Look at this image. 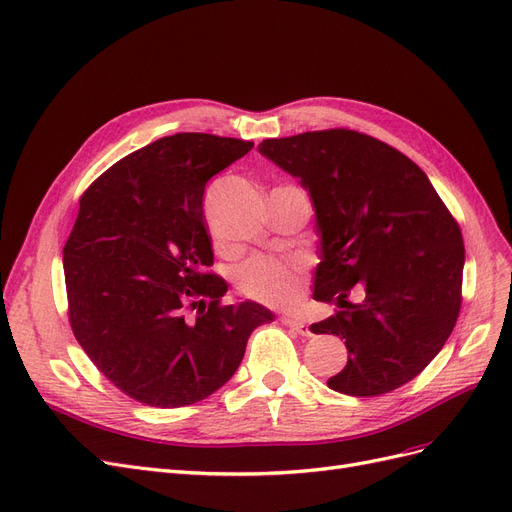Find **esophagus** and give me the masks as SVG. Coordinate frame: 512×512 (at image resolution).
Segmentation results:
<instances>
[{
    "mask_svg": "<svg viewBox=\"0 0 512 512\" xmlns=\"http://www.w3.org/2000/svg\"><path fill=\"white\" fill-rule=\"evenodd\" d=\"M282 322L286 324V327H290L292 331H297V333L303 335V337L312 335V329H309V324L303 322V320H299V318H294V316H282Z\"/></svg>",
    "mask_w": 512,
    "mask_h": 512,
    "instance_id": "obj_1",
    "label": "esophagus"
}]
</instances>
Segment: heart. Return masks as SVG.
I'll use <instances>...</instances> for the list:
<instances>
[{"mask_svg":"<svg viewBox=\"0 0 512 512\" xmlns=\"http://www.w3.org/2000/svg\"><path fill=\"white\" fill-rule=\"evenodd\" d=\"M237 288L254 301L267 305H288L299 294L301 271L292 262L260 256L239 267Z\"/></svg>","mask_w":512,"mask_h":512,"instance_id":"1","label":"heart"}]
</instances>
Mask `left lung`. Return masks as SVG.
Listing matches in <instances>:
<instances>
[{"label": "left lung", "instance_id": "left-lung-1", "mask_svg": "<svg viewBox=\"0 0 512 512\" xmlns=\"http://www.w3.org/2000/svg\"><path fill=\"white\" fill-rule=\"evenodd\" d=\"M260 153L301 179L316 209L320 265L314 299L337 312L312 333L346 339L348 363L329 389L376 397L433 361L461 309L463 239L457 220L408 156L346 128L267 138ZM364 286V301L349 290Z\"/></svg>", "mask_w": 512, "mask_h": 512}]
</instances>
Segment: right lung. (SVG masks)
Here are the masks:
<instances>
[{
    "label": "right lung",
    "mask_w": 512,
    "mask_h": 512,
    "mask_svg": "<svg viewBox=\"0 0 512 512\" xmlns=\"http://www.w3.org/2000/svg\"><path fill=\"white\" fill-rule=\"evenodd\" d=\"M254 147L181 132L102 173L79 200L64 245L70 327L121 393L153 408L190 406L235 374L247 337L273 314L224 305L203 211L207 181Z\"/></svg>",
    "instance_id": "add662e5"
}]
</instances>
